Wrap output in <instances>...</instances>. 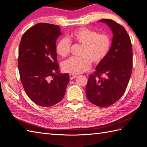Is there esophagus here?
I'll return each instance as SVG.
<instances>
[{
  "label": "esophagus",
  "mask_w": 147,
  "mask_h": 147,
  "mask_svg": "<svg viewBox=\"0 0 147 147\" xmlns=\"http://www.w3.org/2000/svg\"><path fill=\"white\" fill-rule=\"evenodd\" d=\"M69 77H70V80H73L74 78H76L77 76L74 74H69Z\"/></svg>",
  "instance_id": "1"
}]
</instances>
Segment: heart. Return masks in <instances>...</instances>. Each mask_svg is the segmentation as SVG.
Wrapping results in <instances>:
<instances>
[{"label":"heart","instance_id":"1","mask_svg":"<svg viewBox=\"0 0 147 147\" xmlns=\"http://www.w3.org/2000/svg\"><path fill=\"white\" fill-rule=\"evenodd\" d=\"M71 42L83 45L80 57H71L62 64L64 71L71 74H80L88 70L91 62L100 63L107 55L111 40L105 34H98L87 28L82 27L71 33L69 39L62 38L56 45L57 54L65 57L70 52Z\"/></svg>","mask_w":147,"mask_h":147}]
</instances>
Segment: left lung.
Wrapping results in <instances>:
<instances>
[{
	"instance_id": "obj_1",
	"label": "left lung",
	"mask_w": 147,
	"mask_h": 147,
	"mask_svg": "<svg viewBox=\"0 0 147 147\" xmlns=\"http://www.w3.org/2000/svg\"><path fill=\"white\" fill-rule=\"evenodd\" d=\"M98 21L107 24L113 37L107 55L89 76L86 95L92 104L107 107L116 102L126 91L133 68L132 45L123 26L109 19Z\"/></svg>"
}]
</instances>
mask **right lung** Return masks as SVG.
<instances>
[{
    "mask_svg": "<svg viewBox=\"0 0 147 147\" xmlns=\"http://www.w3.org/2000/svg\"><path fill=\"white\" fill-rule=\"evenodd\" d=\"M60 27L38 23L22 36L19 47L18 68L22 85L32 100L42 107H51L63 98L69 75L61 74L56 52Z\"/></svg>",
    "mask_w": 147,
    "mask_h": 147,
    "instance_id": "obj_1",
    "label": "right lung"
}]
</instances>
